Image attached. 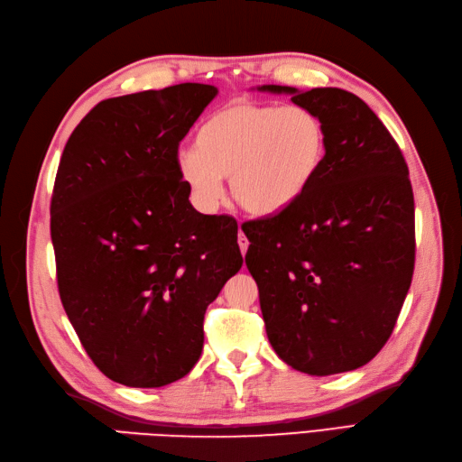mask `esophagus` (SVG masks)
<instances>
[{
    "label": "esophagus",
    "mask_w": 462,
    "mask_h": 462,
    "mask_svg": "<svg viewBox=\"0 0 462 462\" xmlns=\"http://www.w3.org/2000/svg\"><path fill=\"white\" fill-rule=\"evenodd\" d=\"M236 241H239L241 254L245 256V254H246V250H248V239H246V235H245L243 231H239V236H236Z\"/></svg>",
    "instance_id": "1"
}]
</instances>
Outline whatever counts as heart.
Returning <instances> with one entry per match:
<instances>
[{"label":"heart","mask_w":462,"mask_h":462,"mask_svg":"<svg viewBox=\"0 0 462 462\" xmlns=\"http://www.w3.org/2000/svg\"><path fill=\"white\" fill-rule=\"evenodd\" d=\"M328 152L321 119L304 106L236 102L209 116L194 150L177 153V175L206 212L223 199V179L245 212L272 217L297 204Z\"/></svg>","instance_id":"obj_1"}]
</instances>
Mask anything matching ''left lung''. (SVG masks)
Masks as SVG:
<instances>
[{
	"instance_id": "left-lung-1",
	"label": "left lung",
	"mask_w": 462,
	"mask_h": 462,
	"mask_svg": "<svg viewBox=\"0 0 462 462\" xmlns=\"http://www.w3.org/2000/svg\"><path fill=\"white\" fill-rule=\"evenodd\" d=\"M291 94L328 133L326 160L285 212L246 221V268L277 356L310 375L356 370L393 331L414 272V197L395 138L341 88Z\"/></svg>"
}]
</instances>
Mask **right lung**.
I'll return each mask as SVG.
<instances>
[{"label":"right lung","instance_id":"right-lung-1","mask_svg":"<svg viewBox=\"0 0 462 462\" xmlns=\"http://www.w3.org/2000/svg\"><path fill=\"white\" fill-rule=\"evenodd\" d=\"M217 88L199 82L109 97L69 136L51 194L63 309L109 380L187 375L204 314L241 270L236 221L192 208L177 152Z\"/></svg>","mask_w":462,"mask_h":462}]
</instances>
